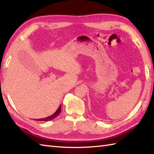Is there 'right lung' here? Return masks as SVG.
<instances>
[{
  "label": "right lung",
  "mask_w": 154,
  "mask_h": 154,
  "mask_svg": "<svg viewBox=\"0 0 154 154\" xmlns=\"http://www.w3.org/2000/svg\"><path fill=\"white\" fill-rule=\"evenodd\" d=\"M61 105L59 106V108L57 109V110L55 111V112L52 114V115L50 116H48L46 118H44V119H36L35 120L37 121H49V120H53L54 119H55V117H57L59 114H60V112H61Z\"/></svg>",
  "instance_id": "right-lung-1"
}]
</instances>
